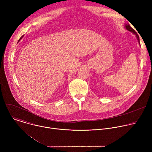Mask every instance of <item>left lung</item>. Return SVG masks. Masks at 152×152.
<instances>
[{
	"mask_svg": "<svg viewBox=\"0 0 152 152\" xmlns=\"http://www.w3.org/2000/svg\"><path fill=\"white\" fill-rule=\"evenodd\" d=\"M125 28H126L127 30H128L129 31L132 32L134 34H135V35H136V37H137V39H138V42L140 43V37H139L137 33L135 32V31L131 27V26L129 25V23H127V24L125 25Z\"/></svg>",
	"mask_w": 152,
	"mask_h": 152,
	"instance_id": "obj_1",
	"label": "left lung"
}]
</instances>
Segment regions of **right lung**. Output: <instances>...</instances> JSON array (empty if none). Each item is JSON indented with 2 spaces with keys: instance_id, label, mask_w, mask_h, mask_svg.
Masks as SVG:
<instances>
[{
  "instance_id": "add662e5",
  "label": "right lung",
  "mask_w": 152,
  "mask_h": 152,
  "mask_svg": "<svg viewBox=\"0 0 152 152\" xmlns=\"http://www.w3.org/2000/svg\"><path fill=\"white\" fill-rule=\"evenodd\" d=\"M23 37V36H22V37H20V39H19V40H18V41H20V39H21V38H22V37Z\"/></svg>"
}]
</instances>
